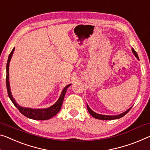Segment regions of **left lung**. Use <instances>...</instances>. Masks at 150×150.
I'll return each instance as SVG.
<instances>
[{
	"label": "left lung",
	"mask_w": 150,
	"mask_h": 150,
	"mask_svg": "<svg viewBox=\"0 0 150 150\" xmlns=\"http://www.w3.org/2000/svg\"><path fill=\"white\" fill-rule=\"evenodd\" d=\"M131 50H132V52H133V54H134V56L137 57V59H139V57H138V55L137 54V52L135 51V50L133 49V48H132ZM131 108H132V107L129 108V109L127 110L126 111L123 112V113L119 114L118 115H100V114L96 113V112L93 111V110L89 107L88 104H87V109H88L89 113L91 114L93 117H94L95 119H100V120H112V119H117L121 118L122 117H123L124 115H125L129 111Z\"/></svg>",
	"instance_id": "obj_1"
}]
</instances>
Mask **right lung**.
<instances>
[{
	"label": "right lung",
	"mask_w": 150,
	"mask_h": 150,
	"mask_svg": "<svg viewBox=\"0 0 150 150\" xmlns=\"http://www.w3.org/2000/svg\"><path fill=\"white\" fill-rule=\"evenodd\" d=\"M15 51V47L13 48L11 54H9L7 64H6V88H7L8 95L10 98L11 100L12 101L14 105L19 109V111L24 115V116L28 117L29 119H34V120H47V119H51L52 117L55 116L57 112L60 110L62 103H63L64 96H65L66 92L67 91V88L70 86L71 84L67 85L64 87V88L62 90L60 96L56 103L51 107L46 108V109H31V108L23 107L19 105H18L16 102L15 99L13 98V96L11 94L10 84H9V63H10L11 57L13 56V52Z\"/></svg>",
	"instance_id": "right-lung-1"
}]
</instances>
